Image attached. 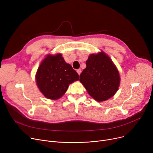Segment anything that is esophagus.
I'll use <instances>...</instances> for the list:
<instances>
[{
	"label": "esophagus",
	"instance_id": "34e87169",
	"mask_svg": "<svg viewBox=\"0 0 153 153\" xmlns=\"http://www.w3.org/2000/svg\"><path fill=\"white\" fill-rule=\"evenodd\" d=\"M77 72L79 75H80V74H81V69H77Z\"/></svg>",
	"mask_w": 153,
	"mask_h": 153
}]
</instances>
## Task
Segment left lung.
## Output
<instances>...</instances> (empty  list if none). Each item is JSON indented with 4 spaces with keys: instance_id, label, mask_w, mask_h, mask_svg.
<instances>
[{
    "instance_id": "1",
    "label": "left lung",
    "mask_w": 153,
    "mask_h": 153,
    "mask_svg": "<svg viewBox=\"0 0 153 153\" xmlns=\"http://www.w3.org/2000/svg\"><path fill=\"white\" fill-rule=\"evenodd\" d=\"M79 81L91 97L101 102L116 93L120 85V76L110 58L102 52L89 56Z\"/></svg>"
}]
</instances>
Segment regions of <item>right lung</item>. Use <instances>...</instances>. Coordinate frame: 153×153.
<instances>
[{"label":"right lung","instance_id":"right-lung-1","mask_svg":"<svg viewBox=\"0 0 153 153\" xmlns=\"http://www.w3.org/2000/svg\"><path fill=\"white\" fill-rule=\"evenodd\" d=\"M77 72L58 54L49 55L43 61L36 75L38 88L48 99H59L69 85L79 80Z\"/></svg>","mask_w":153,"mask_h":153}]
</instances>
